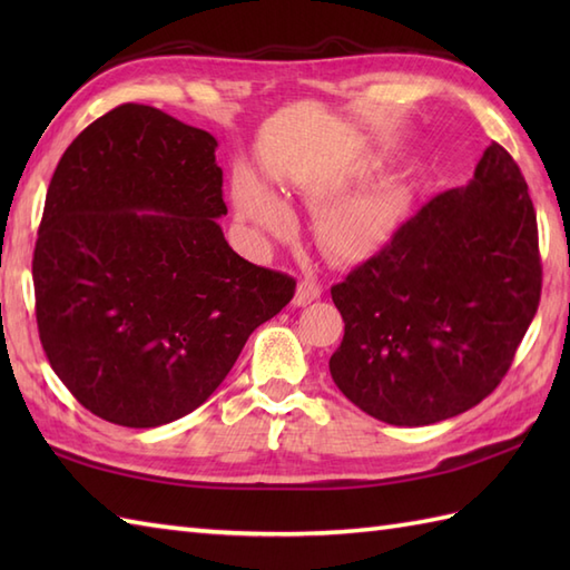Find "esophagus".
<instances>
[{
    "instance_id": "esophagus-1",
    "label": "esophagus",
    "mask_w": 570,
    "mask_h": 570,
    "mask_svg": "<svg viewBox=\"0 0 570 570\" xmlns=\"http://www.w3.org/2000/svg\"><path fill=\"white\" fill-rule=\"evenodd\" d=\"M321 294H323V288H321V284L316 282V278H301L298 282V286H296V296H294V304L296 306H308V304H313V301L316 298H321Z\"/></svg>"
}]
</instances>
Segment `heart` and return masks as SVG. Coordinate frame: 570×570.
<instances>
[{"mask_svg":"<svg viewBox=\"0 0 570 570\" xmlns=\"http://www.w3.org/2000/svg\"><path fill=\"white\" fill-rule=\"evenodd\" d=\"M350 188V178L335 176L316 180L306 190L311 205L325 208L318 223V239L323 249L335 259L355 262L377 252L392 227V200L380 190L357 193L343 198ZM235 203L254 233L272 239H286L294 235V215L278 200L272 190H266L254 178H239L235 188Z\"/></svg>","mask_w":570,"mask_h":570,"instance_id":"heart-1","label":"heart"}]
</instances>
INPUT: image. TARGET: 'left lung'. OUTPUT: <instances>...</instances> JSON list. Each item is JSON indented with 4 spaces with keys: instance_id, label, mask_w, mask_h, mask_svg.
<instances>
[{
    "instance_id": "1",
    "label": "left lung",
    "mask_w": 570,
    "mask_h": 570,
    "mask_svg": "<svg viewBox=\"0 0 570 570\" xmlns=\"http://www.w3.org/2000/svg\"><path fill=\"white\" fill-rule=\"evenodd\" d=\"M345 321L331 377L392 426H429L492 394L541 298L527 180L490 144L465 186L443 190L331 288Z\"/></svg>"
}]
</instances>
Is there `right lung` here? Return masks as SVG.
I'll return each mask as SVG.
<instances>
[{
  "instance_id": "right-lung-1",
  "label": "right lung",
  "mask_w": 570,
  "mask_h": 570,
  "mask_svg": "<svg viewBox=\"0 0 570 570\" xmlns=\"http://www.w3.org/2000/svg\"><path fill=\"white\" fill-rule=\"evenodd\" d=\"M217 141L149 105H119L72 139L33 249L43 353L78 402L117 426L190 414L296 282L242 259Z\"/></svg>"
}]
</instances>
